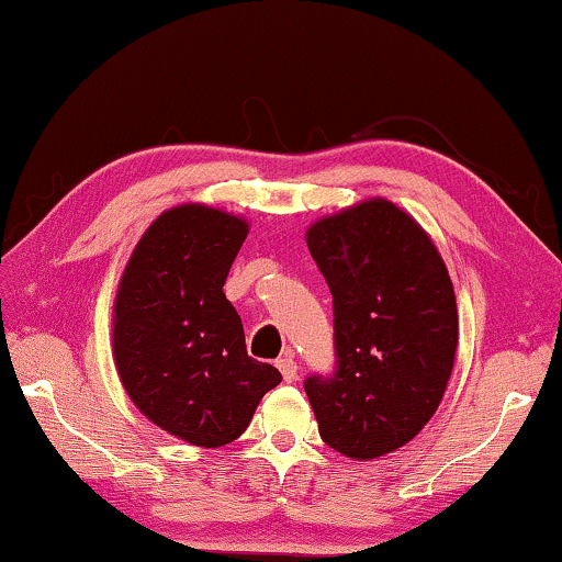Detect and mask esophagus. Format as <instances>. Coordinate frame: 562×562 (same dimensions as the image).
I'll use <instances>...</instances> for the list:
<instances>
[{"mask_svg":"<svg viewBox=\"0 0 562 562\" xmlns=\"http://www.w3.org/2000/svg\"><path fill=\"white\" fill-rule=\"evenodd\" d=\"M278 369L282 372L284 382H297V361L292 359V355H284L278 359Z\"/></svg>","mask_w":562,"mask_h":562,"instance_id":"obj_1","label":"esophagus"}]
</instances>
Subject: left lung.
Returning <instances> with one entry per match:
<instances>
[{
	"instance_id": "8db88e82",
	"label": "left lung",
	"mask_w": 562,
	"mask_h": 562,
	"mask_svg": "<svg viewBox=\"0 0 562 562\" xmlns=\"http://www.w3.org/2000/svg\"><path fill=\"white\" fill-rule=\"evenodd\" d=\"M307 247L335 302L331 376L304 382L322 441L369 461L429 424L451 379L459 312L422 225L372 198L310 225Z\"/></svg>"
}]
</instances>
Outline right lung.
I'll use <instances>...</instances> for the list:
<instances>
[{"mask_svg":"<svg viewBox=\"0 0 562 562\" xmlns=\"http://www.w3.org/2000/svg\"><path fill=\"white\" fill-rule=\"evenodd\" d=\"M247 237L243 217L183 203L160 213L133 250L113 304V359L148 422L193 446L240 436L282 382L245 349L223 284Z\"/></svg>","mask_w":562,"mask_h":562,"instance_id":"right-lung-1","label":"right lung"}]
</instances>
